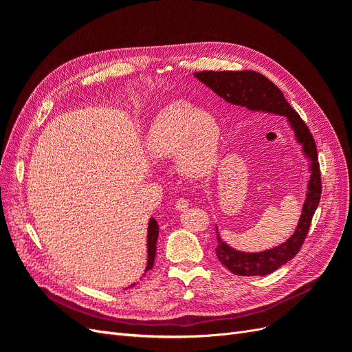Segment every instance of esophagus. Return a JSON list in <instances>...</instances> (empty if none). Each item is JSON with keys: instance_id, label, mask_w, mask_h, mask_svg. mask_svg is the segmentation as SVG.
<instances>
[{"instance_id": "esophagus-1", "label": "esophagus", "mask_w": 352, "mask_h": 352, "mask_svg": "<svg viewBox=\"0 0 352 352\" xmlns=\"http://www.w3.org/2000/svg\"><path fill=\"white\" fill-rule=\"evenodd\" d=\"M188 206H189V202H188L186 199H184V198H180V199L176 201L175 208H176L177 211H185V210L188 208Z\"/></svg>"}]
</instances>
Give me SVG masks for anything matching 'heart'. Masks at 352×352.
Instances as JSON below:
<instances>
[{
	"label": "heart",
	"mask_w": 352,
	"mask_h": 352,
	"mask_svg": "<svg viewBox=\"0 0 352 352\" xmlns=\"http://www.w3.org/2000/svg\"><path fill=\"white\" fill-rule=\"evenodd\" d=\"M220 127L212 116L188 102H173L160 113L146 138V150L154 160L175 157L179 172L202 177L214 167Z\"/></svg>",
	"instance_id": "1"
}]
</instances>
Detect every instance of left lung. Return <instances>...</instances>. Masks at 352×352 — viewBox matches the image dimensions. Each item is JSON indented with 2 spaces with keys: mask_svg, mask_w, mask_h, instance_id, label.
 Masks as SVG:
<instances>
[{
  "mask_svg": "<svg viewBox=\"0 0 352 352\" xmlns=\"http://www.w3.org/2000/svg\"><path fill=\"white\" fill-rule=\"evenodd\" d=\"M195 78L201 80L210 89L214 91L225 101L241 105L252 111H265L285 116L295 132L296 141L302 145V151L307 158H310V180H308L307 198L302 207V212L294 235L279 247H274L261 252H241L230 248L223 242L217 232L216 255L219 261L228 270L238 276H265L282 267L283 264L291 261L302 243L310 225L316 208L318 207L322 195V175L320 166L317 162V146L314 138L308 126L283 97L282 91L261 73L252 70L241 72H197Z\"/></svg>",
  "mask_w": 352,
  "mask_h": 352,
  "instance_id": "obj_1",
  "label": "left lung"
}]
</instances>
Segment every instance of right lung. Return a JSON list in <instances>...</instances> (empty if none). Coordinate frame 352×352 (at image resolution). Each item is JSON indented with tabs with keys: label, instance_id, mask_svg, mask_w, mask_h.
<instances>
[{
	"label": "right lung",
	"instance_id": "add662e5",
	"mask_svg": "<svg viewBox=\"0 0 352 352\" xmlns=\"http://www.w3.org/2000/svg\"><path fill=\"white\" fill-rule=\"evenodd\" d=\"M157 238H158V225L155 219H150V223H148V242H146V250H148V261H146V269L145 272L151 270L154 265V258H155V251H157ZM135 285V283H133ZM132 285V286H133Z\"/></svg>",
	"mask_w": 352,
	"mask_h": 352
}]
</instances>
